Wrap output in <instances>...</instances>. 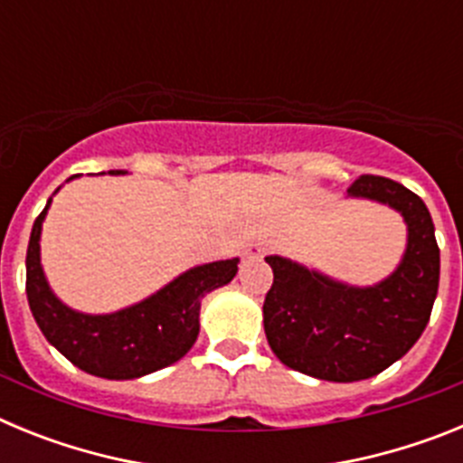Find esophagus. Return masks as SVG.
<instances>
[{"mask_svg": "<svg viewBox=\"0 0 463 463\" xmlns=\"http://www.w3.org/2000/svg\"><path fill=\"white\" fill-rule=\"evenodd\" d=\"M269 252V245L267 243H252L248 245L243 250V255L248 257V260H260V257H264Z\"/></svg>", "mask_w": 463, "mask_h": 463, "instance_id": "esophagus-1", "label": "esophagus"}]
</instances>
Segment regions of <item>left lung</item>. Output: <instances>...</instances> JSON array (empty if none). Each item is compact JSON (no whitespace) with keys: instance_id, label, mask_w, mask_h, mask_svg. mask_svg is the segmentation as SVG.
<instances>
[{"instance_id":"obj_1","label":"left lung","mask_w":463,"mask_h":463,"mask_svg":"<svg viewBox=\"0 0 463 463\" xmlns=\"http://www.w3.org/2000/svg\"><path fill=\"white\" fill-rule=\"evenodd\" d=\"M350 199L383 203L403 218L406 250L373 285H350L280 255L264 257L273 285L264 298V331L285 366L329 383L383 373L422 336L439 294L440 250L429 208L401 183L362 175Z\"/></svg>"}]
</instances>
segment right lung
<instances>
[{
	"instance_id": "right-lung-1",
	"label": "right lung",
	"mask_w": 463,
	"mask_h": 463,
	"mask_svg": "<svg viewBox=\"0 0 463 463\" xmlns=\"http://www.w3.org/2000/svg\"><path fill=\"white\" fill-rule=\"evenodd\" d=\"M73 178L79 175L67 178V183ZM52 196L34 220L24 260L27 301L46 341L73 366L106 380L143 378L185 357L199 336L202 298L234 280L239 257L187 269L150 297L113 313H83L52 292L41 264V229Z\"/></svg>"
}]
</instances>
